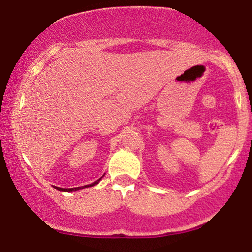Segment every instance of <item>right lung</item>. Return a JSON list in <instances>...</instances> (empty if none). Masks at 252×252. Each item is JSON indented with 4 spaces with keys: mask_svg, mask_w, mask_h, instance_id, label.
Masks as SVG:
<instances>
[{
    "mask_svg": "<svg viewBox=\"0 0 252 252\" xmlns=\"http://www.w3.org/2000/svg\"><path fill=\"white\" fill-rule=\"evenodd\" d=\"M99 180H100V179H99ZM99 180H97V182H94V183L90 184V185H86V186H82V187H74V189H62V187H56V186H55V189H58V190H60V192H75V190H79V189H84V187L94 186L95 184H98Z\"/></svg>",
    "mask_w": 252,
    "mask_h": 252,
    "instance_id": "obj_1",
    "label": "right lung"
}]
</instances>
